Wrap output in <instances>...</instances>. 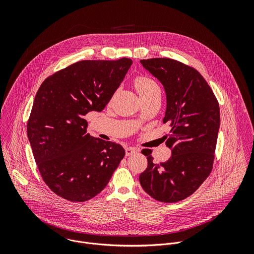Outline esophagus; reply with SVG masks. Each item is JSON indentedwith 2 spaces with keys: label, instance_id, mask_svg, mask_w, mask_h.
Listing matches in <instances>:
<instances>
[{
  "label": "esophagus",
  "instance_id": "obj_1",
  "mask_svg": "<svg viewBox=\"0 0 254 254\" xmlns=\"http://www.w3.org/2000/svg\"><path fill=\"white\" fill-rule=\"evenodd\" d=\"M139 151V148L137 147H134V146H128L125 148V153H126V156H129V155H132L136 152Z\"/></svg>",
  "mask_w": 254,
  "mask_h": 254
}]
</instances>
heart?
Returning <instances> with one entry per match:
<instances>
[{"instance_id":"obj_1","label":"heart","mask_w":254,"mask_h":254,"mask_svg":"<svg viewBox=\"0 0 254 254\" xmlns=\"http://www.w3.org/2000/svg\"><path fill=\"white\" fill-rule=\"evenodd\" d=\"M135 87L141 98L150 96L154 93H160V88L158 84L152 78L146 76L136 78Z\"/></svg>"}]
</instances>
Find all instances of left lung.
<instances>
[{
    "label": "left lung",
    "instance_id": "left-lung-1",
    "mask_svg": "<svg viewBox=\"0 0 254 254\" xmlns=\"http://www.w3.org/2000/svg\"><path fill=\"white\" fill-rule=\"evenodd\" d=\"M140 62L165 89L163 123L171 126L165 144L172 155L156 164L151 150L143 149L147 167L139 179L152 198L177 202L192 194L211 173L220 126L219 104L205 79L193 67L165 58Z\"/></svg>",
    "mask_w": 254,
    "mask_h": 254
}]
</instances>
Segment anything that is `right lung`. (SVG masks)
I'll use <instances>...</instances> for the list:
<instances>
[{
	"label": "right lung",
	"mask_w": 254,
	"mask_h": 254,
	"mask_svg": "<svg viewBox=\"0 0 254 254\" xmlns=\"http://www.w3.org/2000/svg\"><path fill=\"white\" fill-rule=\"evenodd\" d=\"M132 64L127 58L81 61L40 86L27 135L43 180L59 196L73 202L93 198L124 157L119 144L87 133L84 116L106 108Z\"/></svg>",
	"instance_id": "right-lung-1"
}]
</instances>
